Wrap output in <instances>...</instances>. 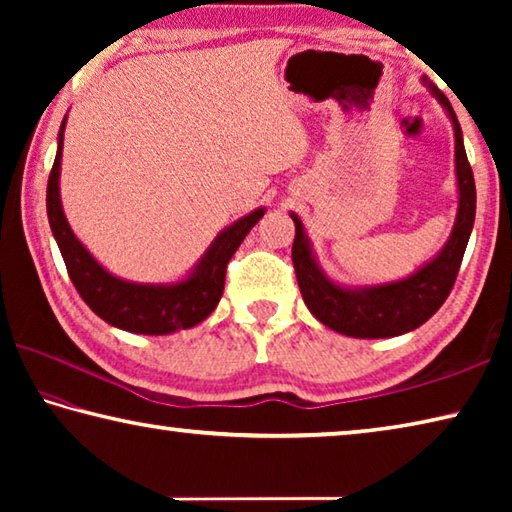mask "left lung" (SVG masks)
<instances>
[{"label": "left lung", "instance_id": "1", "mask_svg": "<svg viewBox=\"0 0 512 512\" xmlns=\"http://www.w3.org/2000/svg\"><path fill=\"white\" fill-rule=\"evenodd\" d=\"M447 115L452 117L456 137V180H458V214L452 237L440 250L436 259L424 264L411 277L391 284H377L366 289H343L327 280L311 255L309 239L302 228V221L291 214L296 223L291 259L296 268L298 287L302 300L320 323L334 332L354 336V339H388L420 327L436 314L452 291L458 268H461L467 241L474 225L476 212V187L474 173L467 162L461 124H458L452 103L436 85L424 79Z\"/></svg>", "mask_w": 512, "mask_h": 512}]
</instances>
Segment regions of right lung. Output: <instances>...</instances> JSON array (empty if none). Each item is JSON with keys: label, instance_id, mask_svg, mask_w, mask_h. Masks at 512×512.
I'll list each match as a JSON object with an SVG mask.
<instances>
[{"label": "right lung", "instance_id": "right-lung-1", "mask_svg": "<svg viewBox=\"0 0 512 512\" xmlns=\"http://www.w3.org/2000/svg\"><path fill=\"white\" fill-rule=\"evenodd\" d=\"M65 119L58 133V151L47 183V216L60 255L65 259L69 280L74 282L79 296L106 323L133 334L160 336L198 325L219 305L225 284V268H228V262L237 253L250 228L264 216V207L223 230L187 280L178 284H135L119 280V277L110 275L88 253V248L76 239L65 219L63 205H60L58 178Z\"/></svg>", "mask_w": 512, "mask_h": 512}]
</instances>
